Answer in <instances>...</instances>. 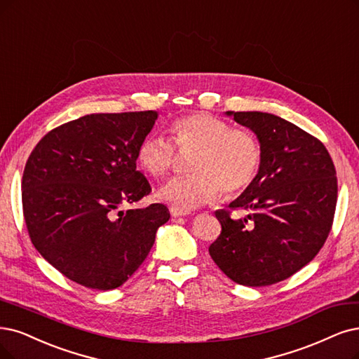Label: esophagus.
Returning a JSON list of instances; mask_svg holds the SVG:
<instances>
[{
    "instance_id": "1",
    "label": "esophagus",
    "mask_w": 359,
    "mask_h": 359,
    "mask_svg": "<svg viewBox=\"0 0 359 359\" xmlns=\"http://www.w3.org/2000/svg\"><path fill=\"white\" fill-rule=\"evenodd\" d=\"M170 213L172 217H179V216H187L189 215L188 210H183V208H179V207H171L170 208Z\"/></svg>"
}]
</instances>
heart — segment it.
I'll return each instance as SVG.
<instances>
[{"instance_id": "heart-1", "label": "heart", "mask_w": 359, "mask_h": 359, "mask_svg": "<svg viewBox=\"0 0 359 359\" xmlns=\"http://www.w3.org/2000/svg\"><path fill=\"white\" fill-rule=\"evenodd\" d=\"M168 131L179 149H196L191 163L194 175L172 179L159 191V198L172 207L191 210L215 201L220 192L228 198L240 195L256 180L263 151L250 130L192 112L176 118ZM136 161L149 176L163 179L175 165V146L163 136L148 135L137 146Z\"/></svg>"}]
</instances>
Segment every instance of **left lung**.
<instances>
[{
    "label": "left lung",
    "mask_w": 359,
    "mask_h": 359,
    "mask_svg": "<svg viewBox=\"0 0 359 359\" xmlns=\"http://www.w3.org/2000/svg\"><path fill=\"white\" fill-rule=\"evenodd\" d=\"M228 115L256 133L263 158L253 184L229 204L248 216L216 211L222 232L208 251L233 283L271 285L306 266L323 248L336 211V168L321 140L280 116Z\"/></svg>",
    "instance_id": "1"
}]
</instances>
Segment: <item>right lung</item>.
Wrapping results in <instances>:
<instances>
[{
  "label": "right lung",
  "mask_w": 359,
  "mask_h": 359,
  "mask_svg": "<svg viewBox=\"0 0 359 359\" xmlns=\"http://www.w3.org/2000/svg\"><path fill=\"white\" fill-rule=\"evenodd\" d=\"M156 118L155 111L90 114L48 131L26 161L22 205L31 241L79 285H123L170 219L163 204L115 216L152 191L136 170V152Z\"/></svg>",
  "instance_id": "1"
}]
</instances>
